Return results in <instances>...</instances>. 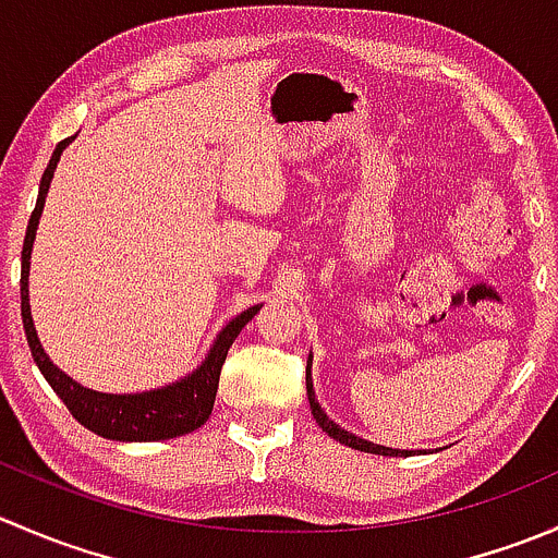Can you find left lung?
<instances>
[{
  "instance_id": "obj_1",
  "label": "left lung",
  "mask_w": 558,
  "mask_h": 558,
  "mask_svg": "<svg viewBox=\"0 0 558 558\" xmlns=\"http://www.w3.org/2000/svg\"><path fill=\"white\" fill-rule=\"evenodd\" d=\"M313 362V359H311ZM311 362H307V399H311V410H313V418L315 424L320 426V429L326 432L329 437H335V440L345 442L348 448H356V451H364V453H378V456H410L413 451H399V448H386V446H375V442L369 440H362V437L351 435V432L340 429V426L335 424V421L329 418V415L320 410L318 399H315V391H313V380H311Z\"/></svg>"
}]
</instances>
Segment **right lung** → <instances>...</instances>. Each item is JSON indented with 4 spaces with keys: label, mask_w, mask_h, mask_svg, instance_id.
<instances>
[{
    "label": "right lung",
    "mask_w": 558,
    "mask_h": 558,
    "mask_svg": "<svg viewBox=\"0 0 558 558\" xmlns=\"http://www.w3.org/2000/svg\"><path fill=\"white\" fill-rule=\"evenodd\" d=\"M72 143L61 140L56 145L53 156H50L48 167H45L43 180H39V196L35 213L29 218L24 238V251H21V315H24V329L26 340H29L32 356H35L39 373L45 375L50 388L64 399L70 413L81 421L86 429L94 435L107 437V440H121V442H154V440H170V437L189 435V432L199 429L213 413V402H216L218 378H221V367L227 362L229 345L238 340L243 326L253 315L258 313L262 305L247 307L229 320L221 331H218L216 342L207 351L205 362L185 378L174 380L170 386L154 388V391L143 393H102L94 388H83L72 378H66L59 367L48 359L37 340V329L32 324V307H29V258H32V243H35L37 223L43 216L45 196H48L50 180H53V170L61 159V150Z\"/></svg>",
    "instance_id": "1"
}]
</instances>
